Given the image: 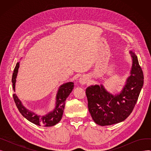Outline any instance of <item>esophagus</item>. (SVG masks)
Returning a JSON list of instances; mask_svg holds the SVG:
<instances>
[{
    "label": "esophagus",
    "mask_w": 151,
    "mask_h": 151,
    "mask_svg": "<svg viewBox=\"0 0 151 151\" xmlns=\"http://www.w3.org/2000/svg\"><path fill=\"white\" fill-rule=\"evenodd\" d=\"M88 82V78H87L86 76H83L80 78L79 79V83H80L81 84H85Z\"/></svg>",
    "instance_id": "1"
}]
</instances>
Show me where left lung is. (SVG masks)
Here are the masks:
<instances>
[{
  "label": "left lung",
  "instance_id": "8db88e82",
  "mask_svg": "<svg viewBox=\"0 0 151 151\" xmlns=\"http://www.w3.org/2000/svg\"><path fill=\"white\" fill-rule=\"evenodd\" d=\"M132 59L130 75L122 90L113 94L102 84L91 85L86 89L89 111L92 119L101 126L124 121L136 105L144 83V76L136 54L129 51Z\"/></svg>",
  "mask_w": 151,
  "mask_h": 151
}]
</instances>
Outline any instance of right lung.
I'll list each match as a JSON object with an SVG mask.
<instances>
[{"mask_svg": "<svg viewBox=\"0 0 151 151\" xmlns=\"http://www.w3.org/2000/svg\"><path fill=\"white\" fill-rule=\"evenodd\" d=\"M19 61L17 62L12 76V82L13 83L12 86L14 92L17 78L18 73V69L19 68ZM73 88L74 83L73 82H67L60 85L56 93V96H55L54 108L50 112L45 115H39L26 108L16 93H13V97L19 111L27 120L39 126L51 127L57 124L61 120L65 108V100L70 93L72 92Z\"/></svg>", "mask_w": 151, "mask_h": 151, "instance_id": "obj_1", "label": "right lung"}]
</instances>
